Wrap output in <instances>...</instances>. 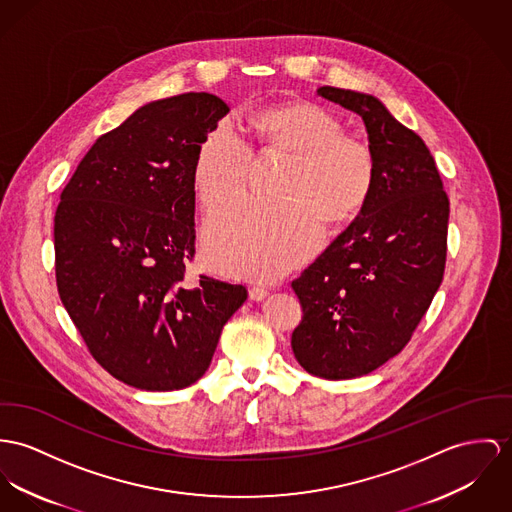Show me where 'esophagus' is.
Masks as SVG:
<instances>
[{
    "instance_id": "34e87169",
    "label": "esophagus",
    "mask_w": 512,
    "mask_h": 512,
    "mask_svg": "<svg viewBox=\"0 0 512 512\" xmlns=\"http://www.w3.org/2000/svg\"><path fill=\"white\" fill-rule=\"evenodd\" d=\"M267 296H269V288H265V286H251L249 288V298L255 300V302H261Z\"/></svg>"
}]
</instances>
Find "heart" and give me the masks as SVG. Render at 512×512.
Returning <instances> with one entry per match:
<instances>
[{"mask_svg":"<svg viewBox=\"0 0 512 512\" xmlns=\"http://www.w3.org/2000/svg\"><path fill=\"white\" fill-rule=\"evenodd\" d=\"M263 152L290 156L273 200L245 198L214 214L204 228L206 261L224 275L271 280L312 257L329 224L349 222L374 185V154L331 111L290 101L253 113ZM253 152L228 120L202 138L193 179L204 210L236 200Z\"/></svg>","mask_w":512,"mask_h":512,"instance_id":"b5f03b06","label":"heart"}]
</instances>
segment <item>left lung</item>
<instances>
[{
  "label": "left lung",
  "instance_id": "obj_1",
  "mask_svg": "<svg viewBox=\"0 0 512 512\" xmlns=\"http://www.w3.org/2000/svg\"><path fill=\"white\" fill-rule=\"evenodd\" d=\"M317 95L362 118L374 185L351 226L292 282L300 366L325 380L370 374L399 353L442 282L450 202L425 142L368 93Z\"/></svg>",
  "mask_w": 512,
  "mask_h": 512
}]
</instances>
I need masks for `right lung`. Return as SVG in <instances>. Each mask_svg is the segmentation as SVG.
Returning a JSON list of instances; mask_svg holds the SVG:
<instances>
[{"label": "right lung", "instance_id": "obj_1", "mask_svg": "<svg viewBox=\"0 0 512 512\" xmlns=\"http://www.w3.org/2000/svg\"><path fill=\"white\" fill-rule=\"evenodd\" d=\"M228 113L212 93L150 101L97 138L60 195V300L93 358L132 388L195 384L247 300L241 284L185 280L198 146Z\"/></svg>", "mask_w": 512, "mask_h": 512}]
</instances>
